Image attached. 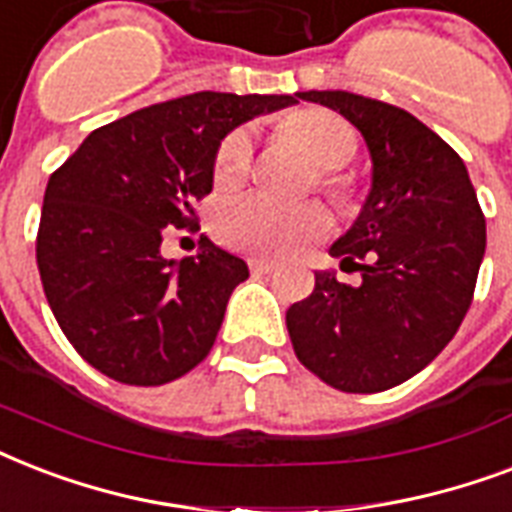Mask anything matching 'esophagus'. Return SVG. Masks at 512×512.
<instances>
[{
  "label": "esophagus",
  "instance_id": "34e87169",
  "mask_svg": "<svg viewBox=\"0 0 512 512\" xmlns=\"http://www.w3.org/2000/svg\"><path fill=\"white\" fill-rule=\"evenodd\" d=\"M249 268H252V273L265 276V273H271L273 268H276V263H273V260H249Z\"/></svg>",
  "mask_w": 512,
  "mask_h": 512
}]
</instances>
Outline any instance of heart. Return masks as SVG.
I'll use <instances>...</instances> for the list:
<instances>
[{
    "label": "heart",
    "instance_id": "obj_1",
    "mask_svg": "<svg viewBox=\"0 0 512 512\" xmlns=\"http://www.w3.org/2000/svg\"><path fill=\"white\" fill-rule=\"evenodd\" d=\"M295 135L324 170H340L356 154V132L327 111H311L292 122ZM255 135L249 127L228 132L217 148L215 180L231 185L249 172ZM217 239L257 257H289L329 231V215L319 204H292L260 191L225 196L212 217Z\"/></svg>",
    "mask_w": 512,
    "mask_h": 512
}]
</instances>
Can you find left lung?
Here are the masks:
<instances>
[{
  "label": "left lung",
  "mask_w": 512,
  "mask_h": 512,
  "mask_svg": "<svg viewBox=\"0 0 512 512\" xmlns=\"http://www.w3.org/2000/svg\"><path fill=\"white\" fill-rule=\"evenodd\" d=\"M345 116L372 159V188L329 247L361 284L316 271L287 311L297 358L345 393H380L425 369L460 329L486 252V220L468 167L404 108L345 90L297 92ZM366 259V264H356Z\"/></svg>",
  "instance_id": "8db88e82"
}]
</instances>
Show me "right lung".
<instances>
[{"label": "right lung", "instance_id": "right-lung-1", "mask_svg": "<svg viewBox=\"0 0 512 512\" xmlns=\"http://www.w3.org/2000/svg\"><path fill=\"white\" fill-rule=\"evenodd\" d=\"M295 95L193 92L90 132L44 191L36 265L63 335L98 372L164 385L207 358L249 268L201 236L167 260L164 228L196 231L223 138Z\"/></svg>", "mask_w": 512, "mask_h": 512}]
</instances>
